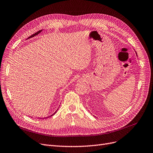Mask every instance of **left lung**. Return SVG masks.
<instances>
[{"instance_id":"obj_1","label":"left lung","mask_w":153,"mask_h":153,"mask_svg":"<svg viewBox=\"0 0 153 153\" xmlns=\"http://www.w3.org/2000/svg\"><path fill=\"white\" fill-rule=\"evenodd\" d=\"M136 54H137V53H136Z\"/></svg>"}]
</instances>
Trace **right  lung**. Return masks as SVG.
<instances>
[{
	"label": "right lung",
	"mask_w": 153,
	"mask_h": 153,
	"mask_svg": "<svg viewBox=\"0 0 153 153\" xmlns=\"http://www.w3.org/2000/svg\"><path fill=\"white\" fill-rule=\"evenodd\" d=\"M42 30H39V31H37V32H36V33H34L33 35H31V36H30V37H28V38H27V39L31 38H32V37H34V36H36V35H38V34H39V33L42 32ZM57 110H58V109H57ZM57 110H56V111H57ZM56 111L54 113V114H53L52 115H51V116H49V117H44V118H43H43H48V117H52V116H53L54 114H55V113L56 112ZM38 118H39V117H38Z\"/></svg>",
	"instance_id": "obj_1"
}]
</instances>
